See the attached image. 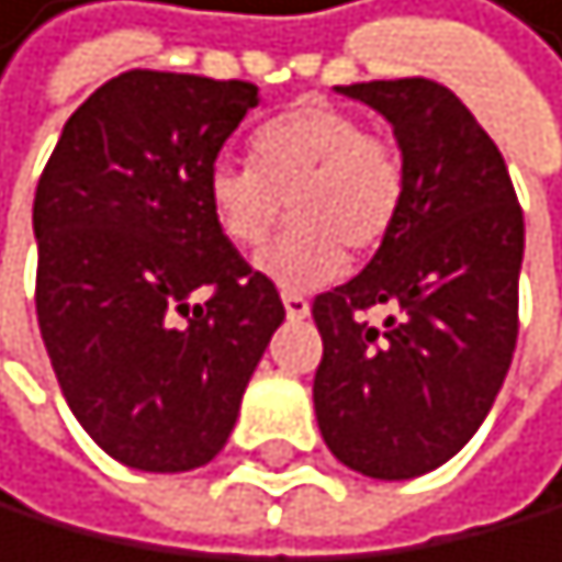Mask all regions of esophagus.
Instances as JSON below:
<instances>
[{
	"label": "esophagus",
	"mask_w": 562,
	"mask_h": 562,
	"mask_svg": "<svg viewBox=\"0 0 562 562\" xmlns=\"http://www.w3.org/2000/svg\"><path fill=\"white\" fill-rule=\"evenodd\" d=\"M283 308H286V318H308V312H312V304H308V297H301V293H293V290H286L283 293Z\"/></svg>",
	"instance_id": "obj_1"
}]
</instances>
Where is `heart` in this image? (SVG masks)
<instances>
[{
  "label": "heart",
  "mask_w": 562,
  "mask_h": 562,
  "mask_svg": "<svg viewBox=\"0 0 562 562\" xmlns=\"http://www.w3.org/2000/svg\"><path fill=\"white\" fill-rule=\"evenodd\" d=\"M254 165L214 160L204 179L218 233L254 247L290 207V225L258 254L283 290H312L340 276L348 254H373L405 200V165L391 143L329 103H301L254 132Z\"/></svg>",
  "instance_id": "b5f03b06"
}]
</instances>
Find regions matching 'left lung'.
Segmentation results:
<instances>
[{
  "label": "left lung",
  "instance_id": "obj_1",
  "mask_svg": "<svg viewBox=\"0 0 562 562\" xmlns=\"http://www.w3.org/2000/svg\"><path fill=\"white\" fill-rule=\"evenodd\" d=\"M391 121L405 200L373 261L312 304L323 333L315 419L344 467L376 481L437 470L484 423L517 348L524 211L506 160L430 78L337 85ZM391 303L384 329L364 312Z\"/></svg>",
  "mask_w": 562,
  "mask_h": 562
}]
</instances>
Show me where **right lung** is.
Wrapping results in <instances>:
<instances>
[{
  "mask_svg": "<svg viewBox=\"0 0 562 562\" xmlns=\"http://www.w3.org/2000/svg\"><path fill=\"white\" fill-rule=\"evenodd\" d=\"M254 106L250 81L125 70L70 114L38 179L45 351L85 434L132 470L218 456L286 315L204 196Z\"/></svg>",
  "mask_w": 562,
  "mask_h": 562,
  "instance_id": "add662e5",
  "label": "right lung"
}]
</instances>
